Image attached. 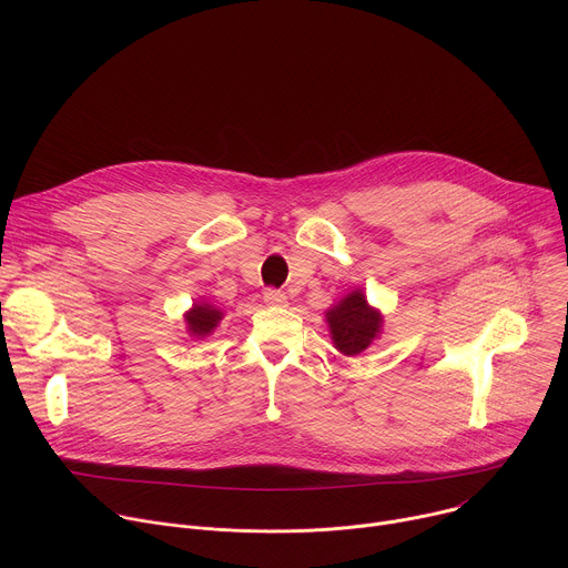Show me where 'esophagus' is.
<instances>
[{"mask_svg": "<svg viewBox=\"0 0 568 568\" xmlns=\"http://www.w3.org/2000/svg\"><path fill=\"white\" fill-rule=\"evenodd\" d=\"M263 298H265L267 305H276V307H281V305L287 303V296H285L281 290H274V287H267V290L263 292Z\"/></svg>", "mask_w": 568, "mask_h": 568, "instance_id": "obj_1", "label": "esophagus"}]
</instances>
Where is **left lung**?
<instances>
[{
	"label": "left lung",
	"mask_w": 568,
	"mask_h": 568,
	"mask_svg": "<svg viewBox=\"0 0 568 568\" xmlns=\"http://www.w3.org/2000/svg\"><path fill=\"white\" fill-rule=\"evenodd\" d=\"M326 316L333 342L344 355H359L366 351L382 326L379 314L366 303L362 292L348 294Z\"/></svg>",
	"instance_id": "8db88e82"
}]
</instances>
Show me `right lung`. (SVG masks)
Instances as JSON below:
<instances>
[{"mask_svg": "<svg viewBox=\"0 0 568 568\" xmlns=\"http://www.w3.org/2000/svg\"><path fill=\"white\" fill-rule=\"evenodd\" d=\"M220 318H222V312L215 310V307L209 305V303H197V305H193V310L186 314L189 331H191V335H197V337L209 335V333L217 326Z\"/></svg>", "mask_w": 568, "mask_h": 568, "instance_id": "add662e5", "label": "right lung"}]
</instances>
